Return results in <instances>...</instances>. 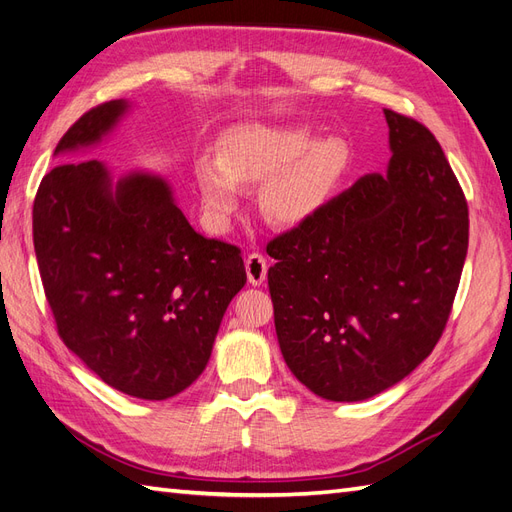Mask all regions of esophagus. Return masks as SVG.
<instances>
[{
	"label": "esophagus",
	"instance_id": "esophagus-1",
	"mask_svg": "<svg viewBox=\"0 0 512 512\" xmlns=\"http://www.w3.org/2000/svg\"><path fill=\"white\" fill-rule=\"evenodd\" d=\"M246 277L248 283L251 285H261L266 281V272H268V264H266V257L259 255V253H251L246 257Z\"/></svg>",
	"mask_w": 512,
	"mask_h": 512
}]
</instances>
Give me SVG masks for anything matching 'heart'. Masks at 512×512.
Returning <instances> with one entry per match:
<instances>
[{"label": "heart", "mask_w": 512, "mask_h": 512, "mask_svg": "<svg viewBox=\"0 0 512 512\" xmlns=\"http://www.w3.org/2000/svg\"><path fill=\"white\" fill-rule=\"evenodd\" d=\"M337 138L313 142L307 127L240 125L218 144V157L196 162V186L207 218L227 227L240 209L242 188L264 186L261 212L274 225L294 227L311 218L346 164Z\"/></svg>", "instance_id": "obj_1"}]
</instances>
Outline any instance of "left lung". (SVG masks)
I'll use <instances>...</instances> for the list:
<instances>
[{"label": "left lung", "instance_id": "1", "mask_svg": "<svg viewBox=\"0 0 512 512\" xmlns=\"http://www.w3.org/2000/svg\"><path fill=\"white\" fill-rule=\"evenodd\" d=\"M387 173L361 177L268 244L283 359L316 396L400 383L450 318L469 242L465 194L430 129L385 110Z\"/></svg>", "mask_w": 512, "mask_h": 512}]
</instances>
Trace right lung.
<instances>
[{
	"label": "right lung",
	"mask_w": 512,
	"mask_h": 512,
	"mask_svg": "<svg viewBox=\"0 0 512 512\" xmlns=\"http://www.w3.org/2000/svg\"><path fill=\"white\" fill-rule=\"evenodd\" d=\"M127 110L114 99L86 112L54 155L95 147ZM32 227L58 335L88 370L142 400L173 398L201 376L246 270L238 246L190 227L166 179L58 164L38 186Z\"/></svg>",
	"instance_id": "obj_1"
}]
</instances>
